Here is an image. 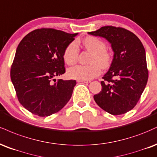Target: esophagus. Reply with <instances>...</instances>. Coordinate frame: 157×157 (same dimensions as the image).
I'll return each instance as SVG.
<instances>
[{"mask_svg": "<svg viewBox=\"0 0 157 157\" xmlns=\"http://www.w3.org/2000/svg\"><path fill=\"white\" fill-rule=\"evenodd\" d=\"M78 82H81V83H86V84H88V83H90L89 81H78Z\"/></svg>", "mask_w": 157, "mask_h": 157, "instance_id": "esophagus-1", "label": "esophagus"}]
</instances>
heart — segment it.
<instances>
[{
  "instance_id": "heart-1",
  "label": "heart",
  "mask_w": 157,
  "mask_h": 157,
  "mask_svg": "<svg viewBox=\"0 0 157 157\" xmlns=\"http://www.w3.org/2000/svg\"><path fill=\"white\" fill-rule=\"evenodd\" d=\"M83 46L89 52L92 53L90 65H76L70 68L67 75L72 79L78 81L91 80L101 73V67L107 68L112 63V55L106 49V43L96 36H89L82 42ZM78 47L75 42H72L64 51V60L69 65L76 63L78 57Z\"/></svg>"
}]
</instances>
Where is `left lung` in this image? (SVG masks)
<instances>
[{"label":"left lung","instance_id":"8db88e82","mask_svg":"<svg viewBox=\"0 0 157 157\" xmlns=\"http://www.w3.org/2000/svg\"><path fill=\"white\" fill-rule=\"evenodd\" d=\"M88 34L106 38L115 53L109 70L101 82L102 90L94 95V100L111 115L126 113L137 104L148 82L143 43L134 33L121 27L106 25Z\"/></svg>","mask_w":157,"mask_h":157}]
</instances>
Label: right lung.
I'll list each match as a JSON object with an SVG mask.
<instances>
[{"instance_id": "obj_1", "label": "right lung", "mask_w": 157, "mask_h": 157, "mask_svg": "<svg viewBox=\"0 0 157 157\" xmlns=\"http://www.w3.org/2000/svg\"><path fill=\"white\" fill-rule=\"evenodd\" d=\"M77 34L42 28L20 41L11 66L10 76L18 101L35 115L48 117L65 106L75 80H56L65 73L64 51Z\"/></svg>"}]
</instances>
